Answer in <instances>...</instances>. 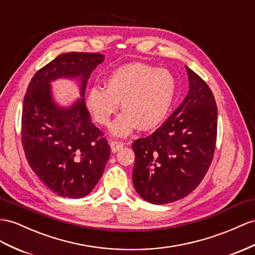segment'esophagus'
<instances>
[{
	"mask_svg": "<svg viewBox=\"0 0 255 255\" xmlns=\"http://www.w3.org/2000/svg\"><path fill=\"white\" fill-rule=\"evenodd\" d=\"M110 146H111V149H112V152L116 153V152H119L120 149L123 148L124 144L122 142H119V141H111Z\"/></svg>",
	"mask_w": 255,
	"mask_h": 255,
	"instance_id": "1",
	"label": "esophagus"
}]
</instances>
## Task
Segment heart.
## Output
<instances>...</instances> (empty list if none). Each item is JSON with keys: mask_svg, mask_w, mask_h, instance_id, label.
I'll list each match as a JSON object with an SVG mask.
<instances>
[{"mask_svg": "<svg viewBox=\"0 0 255 255\" xmlns=\"http://www.w3.org/2000/svg\"><path fill=\"white\" fill-rule=\"evenodd\" d=\"M175 88V78L168 70L129 63L109 75L106 89H89L86 103L95 120L107 126L122 102L124 111L110 130L115 136H127L138 126L141 130L160 126L171 109Z\"/></svg>", "mask_w": 255, "mask_h": 255, "instance_id": "heart-1", "label": "heart"}]
</instances>
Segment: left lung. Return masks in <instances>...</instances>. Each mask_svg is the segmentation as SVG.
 <instances>
[{
	"label": "left lung",
	"instance_id": "1",
	"mask_svg": "<svg viewBox=\"0 0 255 255\" xmlns=\"http://www.w3.org/2000/svg\"><path fill=\"white\" fill-rule=\"evenodd\" d=\"M188 93L155 132L132 143V182L141 198L165 205L186 197L206 175L217 141L218 109L211 89L186 67Z\"/></svg>",
	"mask_w": 255,
	"mask_h": 255
}]
</instances>
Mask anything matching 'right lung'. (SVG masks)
I'll return each instance as SVG.
<instances>
[{
  "instance_id": "obj_1",
  "label": "right lung",
  "mask_w": 255,
  "mask_h": 255,
  "mask_svg": "<svg viewBox=\"0 0 255 255\" xmlns=\"http://www.w3.org/2000/svg\"><path fill=\"white\" fill-rule=\"evenodd\" d=\"M104 56L65 53L32 77L24 96L21 119L22 146L32 170L61 197L83 198L99 182L111 148L90 120L85 103L87 81ZM76 80L81 98L68 107L53 99L51 83Z\"/></svg>"
}]
</instances>
